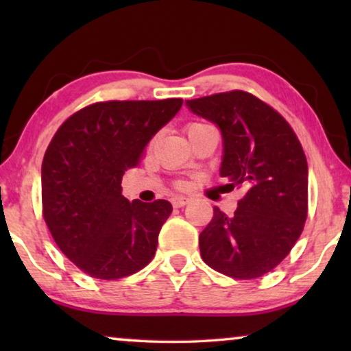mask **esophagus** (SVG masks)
<instances>
[{
    "label": "esophagus",
    "instance_id": "34e87169",
    "mask_svg": "<svg viewBox=\"0 0 351 351\" xmlns=\"http://www.w3.org/2000/svg\"><path fill=\"white\" fill-rule=\"evenodd\" d=\"M171 203L174 208H184L190 203V198H186V196H174V198H171Z\"/></svg>",
    "mask_w": 351,
    "mask_h": 351
}]
</instances>
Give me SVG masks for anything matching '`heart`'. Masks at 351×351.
Returning <instances> with one entry per match:
<instances>
[{"mask_svg": "<svg viewBox=\"0 0 351 351\" xmlns=\"http://www.w3.org/2000/svg\"><path fill=\"white\" fill-rule=\"evenodd\" d=\"M191 126H195V124H191Z\"/></svg>", "mask_w": 351, "mask_h": 351, "instance_id": "1", "label": "heart"}]
</instances>
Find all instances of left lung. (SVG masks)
<instances>
[{
	"mask_svg": "<svg viewBox=\"0 0 351 351\" xmlns=\"http://www.w3.org/2000/svg\"><path fill=\"white\" fill-rule=\"evenodd\" d=\"M185 105L219 128L223 186L244 191L233 215L214 209L199 234L201 257L238 280L265 275L291 252L306 219L308 166L299 138L280 113L243 90Z\"/></svg>",
	"mask_w": 351,
	"mask_h": 351,
	"instance_id": "1",
	"label": "left lung"
}]
</instances>
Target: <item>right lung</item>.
Instances as JSON below:
<instances>
[{
  "instance_id": "obj_1",
  "label": "right lung",
  "mask_w": 351,
  "mask_h": 351,
  "mask_svg": "<svg viewBox=\"0 0 351 351\" xmlns=\"http://www.w3.org/2000/svg\"><path fill=\"white\" fill-rule=\"evenodd\" d=\"M182 99L112 100L66 119L41 166L43 215L57 246L99 280L129 276L150 263L169 201L132 203L124 171L137 167L153 136L179 113Z\"/></svg>"
}]
</instances>
